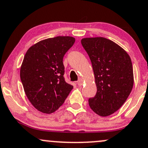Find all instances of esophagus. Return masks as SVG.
Returning <instances> with one entry per match:
<instances>
[{
	"instance_id": "esophagus-1",
	"label": "esophagus",
	"mask_w": 148,
	"mask_h": 148,
	"mask_svg": "<svg viewBox=\"0 0 148 148\" xmlns=\"http://www.w3.org/2000/svg\"><path fill=\"white\" fill-rule=\"evenodd\" d=\"M77 84H78L79 86H82V85L83 84V79H79L78 82H77Z\"/></svg>"
}]
</instances>
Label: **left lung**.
<instances>
[{
	"instance_id": "left-lung-1",
	"label": "left lung",
	"mask_w": 148,
	"mask_h": 148,
	"mask_svg": "<svg viewBox=\"0 0 148 148\" xmlns=\"http://www.w3.org/2000/svg\"><path fill=\"white\" fill-rule=\"evenodd\" d=\"M81 42L91 60L97 88L96 96L88 99L89 106L99 116H108L123 105L133 88L130 57L105 37H86Z\"/></svg>"
}]
</instances>
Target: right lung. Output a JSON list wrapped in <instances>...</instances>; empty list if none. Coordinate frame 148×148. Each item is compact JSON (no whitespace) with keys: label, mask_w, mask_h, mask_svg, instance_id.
<instances>
[{"label":"right lung","mask_w":148,"mask_h":148,"mask_svg":"<svg viewBox=\"0 0 148 148\" xmlns=\"http://www.w3.org/2000/svg\"><path fill=\"white\" fill-rule=\"evenodd\" d=\"M75 38L58 36L41 40L27 49L21 67L25 93L39 111L52 113L64 103L73 88L64 78L63 57Z\"/></svg>","instance_id":"add662e5"}]
</instances>
